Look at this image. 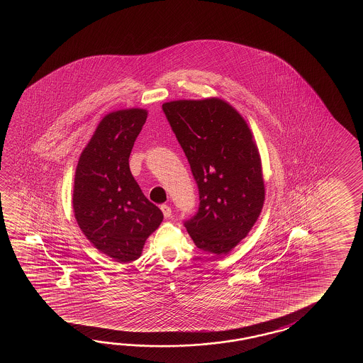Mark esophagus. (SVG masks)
Segmentation results:
<instances>
[{"label": "esophagus", "mask_w": 363, "mask_h": 363, "mask_svg": "<svg viewBox=\"0 0 363 363\" xmlns=\"http://www.w3.org/2000/svg\"><path fill=\"white\" fill-rule=\"evenodd\" d=\"M161 210H162L163 216L164 218H170L171 208L169 205H161Z\"/></svg>", "instance_id": "34e87169"}]
</instances>
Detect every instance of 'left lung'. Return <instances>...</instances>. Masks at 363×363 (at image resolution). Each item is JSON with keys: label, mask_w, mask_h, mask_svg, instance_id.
Wrapping results in <instances>:
<instances>
[{"label": "left lung", "mask_w": 363, "mask_h": 363, "mask_svg": "<svg viewBox=\"0 0 363 363\" xmlns=\"http://www.w3.org/2000/svg\"><path fill=\"white\" fill-rule=\"evenodd\" d=\"M199 186L200 205L184 225L196 247L227 255L262 210V164L247 122L219 99L162 105Z\"/></svg>", "instance_id": "left-lung-1"}]
</instances>
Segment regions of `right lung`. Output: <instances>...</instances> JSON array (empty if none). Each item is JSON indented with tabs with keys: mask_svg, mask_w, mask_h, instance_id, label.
I'll use <instances>...</instances> for the list:
<instances>
[{
	"mask_svg": "<svg viewBox=\"0 0 363 363\" xmlns=\"http://www.w3.org/2000/svg\"><path fill=\"white\" fill-rule=\"evenodd\" d=\"M144 108L110 113L82 152L72 208L86 239L116 262L138 259L163 214L140 189L128 158L147 121Z\"/></svg>",
	"mask_w": 363,
	"mask_h": 363,
	"instance_id": "1",
	"label": "right lung"
}]
</instances>
